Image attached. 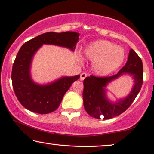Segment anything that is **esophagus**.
I'll use <instances>...</instances> for the list:
<instances>
[{"mask_svg": "<svg viewBox=\"0 0 154 154\" xmlns=\"http://www.w3.org/2000/svg\"><path fill=\"white\" fill-rule=\"evenodd\" d=\"M87 75H88L86 74V73H85V72L82 73V74L80 75V79H81V80H84L86 77H87Z\"/></svg>", "mask_w": 154, "mask_h": 154, "instance_id": "34e87169", "label": "esophagus"}]
</instances>
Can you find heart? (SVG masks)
I'll return each instance as SVG.
<instances>
[{"label":"heart","mask_w":154,"mask_h":154,"mask_svg":"<svg viewBox=\"0 0 154 154\" xmlns=\"http://www.w3.org/2000/svg\"><path fill=\"white\" fill-rule=\"evenodd\" d=\"M86 57L93 61L94 72L98 75H107L123 63L126 54L122 47L107 40H97L84 49Z\"/></svg>","instance_id":"b5f03b06"}]
</instances>
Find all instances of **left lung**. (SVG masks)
Segmentation results:
<instances>
[{
	"instance_id": "left-lung-1",
	"label": "left lung",
	"mask_w": 154,
	"mask_h": 154,
	"mask_svg": "<svg viewBox=\"0 0 154 154\" xmlns=\"http://www.w3.org/2000/svg\"><path fill=\"white\" fill-rule=\"evenodd\" d=\"M128 74L134 79L131 92L124 99L112 103L106 97L104 88L107 84L121 75ZM143 84V65L141 58L133 49H131L126 63L116 75L110 77H99L91 75L84 80L83 100L86 112L93 117L100 119H109L124 112L139 94Z\"/></svg>"
}]
</instances>
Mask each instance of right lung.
<instances>
[{
    "mask_svg": "<svg viewBox=\"0 0 154 154\" xmlns=\"http://www.w3.org/2000/svg\"><path fill=\"white\" fill-rule=\"evenodd\" d=\"M76 32H48L27 41L19 49L12 70L14 94L26 109L38 114H49L57 109L64 95L79 75L63 77L46 85L35 84L31 79L30 69L35 53L45 45H54L74 51L79 40Z\"/></svg>",
    "mask_w": 154,
    "mask_h": 154,
    "instance_id": "obj_1",
    "label": "right lung"
}]
</instances>
